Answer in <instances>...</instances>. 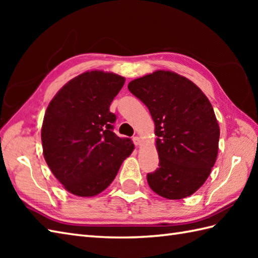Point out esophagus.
<instances>
[{"label": "esophagus", "mask_w": 258, "mask_h": 258, "mask_svg": "<svg viewBox=\"0 0 258 258\" xmlns=\"http://www.w3.org/2000/svg\"><path fill=\"white\" fill-rule=\"evenodd\" d=\"M133 143L135 144V146H140L142 144V141H141V139L139 138V136H134V138H133Z\"/></svg>", "instance_id": "34e87169"}]
</instances>
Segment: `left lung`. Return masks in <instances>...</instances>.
I'll return each mask as SVG.
<instances>
[{"label": "left lung", "mask_w": 258, "mask_h": 258, "mask_svg": "<svg viewBox=\"0 0 258 258\" xmlns=\"http://www.w3.org/2000/svg\"><path fill=\"white\" fill-rule=\"evenodd\" d=\"M155 124L158 167L150 187L168 200L190 196L216 162L220 126L211 102L197 85L171 71H156L128 83Z\"/></svg>", "instance_id": "left-lung-1"}]
</instances>
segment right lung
Returning <instances> with one entry per match:
<instances>
[{
	"instance_id": "right-lung-1",
	"label": "right lung",
	"mask_w": 258,
	"mask_h": 258,
	"mask_svg": "<svg viewBox=\"0 0 258 258\" xmlns=\"http://www.w3.org/2000/svg\"><path fill=\"white\" fill-rule=\"evenodd\" d=\"M125 79L103 71L68 82L48 104L42 125L43 155L64 188L76 196L100 194L134 150L113 132L109 112Z\"/></svg>"
}]
</instances>
